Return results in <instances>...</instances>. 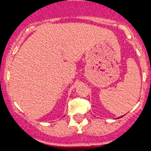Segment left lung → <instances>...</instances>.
Segmentation results:
<instances>
[{"label": "left lung", "mask_w": 151, "mask_h": 151, "mask_svg": "<svg viewBox=\"0 0 151 151\" xmlns=\"http://www.w3.org/2000/svg\"><path fill=\"white\" fill-rule=\"evenodd\" d=\"M122 117V116H121V117Z\"/></svg>", "instance_id": "1"}]
</instances>
